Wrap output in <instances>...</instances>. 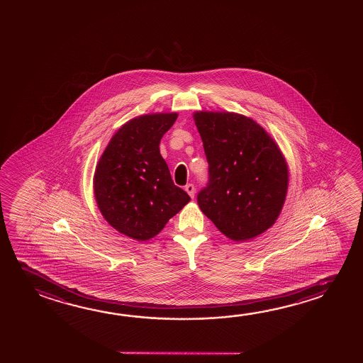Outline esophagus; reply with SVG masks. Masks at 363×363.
Masks as SVG:
<instances>
[{
    "mask_svg": "<svg viewBox=\"0 0 363 363\" xmlns=\"http://www.w3.org/2000/svg\"><path fill=\"white\" fill-rule=\"evenodd\" d=\"M184 190H186V192H187V194L194 199V196H195V186H194V184H186Z\"/></svg>",
    "mask_w": 363,
    "mask_h": 363,
    "instance_id": "1",
    "label": "esophagus"
}]
</instances>
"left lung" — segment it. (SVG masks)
Listing matches in <instances>:
<instances>
[{
	"mask_svg": "<svg viewBox=\"0 0 363 363\" xmlns=\"http://www.w3.org/2000/svg\"><path fill=\"white\" fill-rule=\"evenodd\" d=\"M208 163L202 213L235 242L259 235L279 218L289 171L277 144L255 120L233 113L194 115Z\"/></svg>",
	"mask_w": 363,
	"mask_h": 363,
	"instance_id": "left-lung-1",
	"label": "left lung"
}]
</instances>
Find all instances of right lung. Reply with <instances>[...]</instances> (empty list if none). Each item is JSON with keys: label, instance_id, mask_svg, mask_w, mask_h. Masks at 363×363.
<instances>
[{"label": "right lung", "instance_id": "obj_1", "mask_svg": "<svg viewBox=\"0 0 363 363\" xmlns=\"http://www.w3.org/2000/svg\"><path fill=\"white\" fill-rule=\"evenodd\" d=\"M177 113L143 115L111 138L96 167L94 189L110 225L137 240L153 238L190 196L173 184L160 143Z\"/></svg>", "mask_w": 363, "mask_h": 363}]
</instances>
